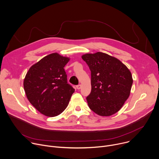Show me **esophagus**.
Listing matches in <instances>:
<instances>
[{
    "mask_svg": "<svg viewBox=\"0 0 159 159\" xmlns=\"http://www.w3.org/2000/svg\"><path fill=\"white\" fill-rule=\"evenodd\" d=\"M81 88V84H78V85L76 86V88H77L78 89H80Z\"/></svg>",
    "mask_w": 159,
    "mask_h": 159,
    "instance_id": "obj_1",
    "label": "esophagus"
}]
</instances>
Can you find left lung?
I'll list each match as a JSON object with an SVG mask.
<instances>
[{
	"label": "left lung",
	"instance_id": "obj_1",
	"mask_svg": "<svg viewBox=\"0 0 159 159\" xmlns=\"http://www.w3.org/2000/svg\"><path fill=\"white\" fill-rule=\"evenodd\" d=\"M82 59L91 71L88 107L100 116L115 114L129 97L133 83L130 70L118 59L101 52L84 54Z\"/></svg>",
	"mask_w": 159,
	"mask_h": 159
}]
</instances>
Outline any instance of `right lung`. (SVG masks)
Returning a JSON list of instances; mask_svg holds the SVG:
<instances>
[{
  "instance_id": "1",
  "label": "right lung",
  "mask_w": 159,
  "mask_h": 159,
  "mask_svg": "<svg viewBox=\"0 0 159 159\" xmlns=\"http://www.w3.org/2000/svg\"><path fill=\"white\" fill-rule=\"evenodd\" d=\"M68 57L49 54L32 66L24 80L27 98L40 113L48 116L61 114L68 105L73 86L68 83L64 67Z\"/></svg>"
}]
</instances>
